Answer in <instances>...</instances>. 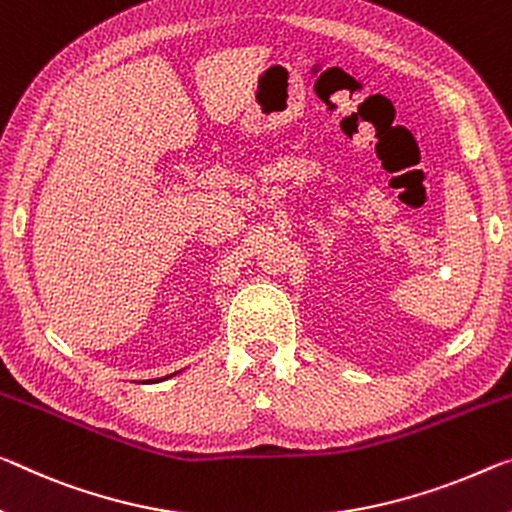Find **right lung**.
<instances>
[{
    "label": "right lung",
    "mask_w": 512,
    "mask_h": 512,
    "mask_svg": "<svg viewBox=\"0 0 512 512\" xmlns=\"http://www.w3.org/2000/svg\"><path fill=\"white\" fill-rule=\"evenodd\" d=\"M171 375H176V373H171ZM171 375H167V377H171ZM167 377H162V380H167ZM148 382H160V380H148Z\"/></svg>",
    "instance_id": "right-lung-1"
}]
</instances>
